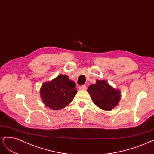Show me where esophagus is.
<instances>
[{
    "mask_svg": "<svg viewBox=\"0 0 154 154\" xmlns=\"http://www.w3.org/2000/svg\"><path fill=\"white\" fill-rule=\"evenodd\" d=\"M79 89L81 90H86V86L85 85H82V86H79Z\"/></svg>",
    "mask_w": 154,
    "mask_h": 154,
    "instance_id": "34e87169",
    "label": "esophagus"
}]
</instances>
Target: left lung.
Here are the masks:
<instances>
[{
    "instance_id": "obj_1",
    "label": "left lung",
    "mask_w": 154,
    "mask_h": 154,
    "mask_svg": "<svg viewBox=\"0 0 154 154\" xmlns=\"http://www.w3.org/2000/svg\"><path fill=\"white\" fill-rule=\"evenodd\" d=\"M88 91L94 103L103 110H112L120 101V91L111 87L105 81L97 80L96 84L89 86Z\"/></svg>"
}]
</instances>
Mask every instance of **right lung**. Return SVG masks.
I'll list each match as a JSON object with an SVG mask.
<instances>
[{
	"instance_id": "obj_1",
	"label": "right lung",
	"mask_w": 154,
	"mask_h": 154,
	"mask_svg": "<svg viewBox=\"0 0 154 154\" xmlns=\"http://www.w3.org/2000/svg\"><path fill=\"white\" fill-rule=\"evenodd\" d=\"M76 85L66 75H61L54 80L44 83L40 95L44 104L53 110H59L70 103L76 95Z\"/></svg>"
}]
</instances>
